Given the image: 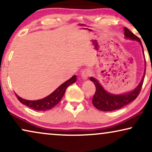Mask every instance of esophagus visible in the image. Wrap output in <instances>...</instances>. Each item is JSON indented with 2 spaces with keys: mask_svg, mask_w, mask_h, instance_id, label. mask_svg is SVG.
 Here are the masks:
<instances>
[{
  "mask_svg": "<svg viewBox=\"0 0 152 152\" xmlns=\"http://www.w3.org/2000/svg\"><path fill=\"white\" fill-rule=\"evenodd\" d=\"M91 75H92V71H91V70L88 69V68L84 69L82 72V77L83 79H84V80H86V79L88 78V77H90Z\"/></svg>",
  "mask_w": 152,
  "mask_h": 152,
  "instance_id": "obj_1",
  "label": "esophagus"
}]
</instances>
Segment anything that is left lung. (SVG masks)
I'll return each instance as SVG.
<instances>
[{
	"mask_svg": "<svg viewBox=\"0 0 152 152\" xmlns=\"http://www.w3.org/2000/svg\"><path fill=\"white\" fill-rule=\"evenodd\" d=\"M124 36L126 39H132V40L138 41L142 45L140 39L138 37L136 36L134 33L131 32L128 28H124ZM143 49V48H142ZM144 53V51H143ZM145 71H146V61H145V70L143 77L138 86L132 91V92L127 93L126 94L122 95H113L107 93L103 87L101 86L98 81L95 78L91 77V81L94 83L95 86V93L93 97L92 103L96 109L102 111H112L115 110L121 109L124 106L127 105L128 104L134 101L136 97L138 96L141 88H142L143 81H144Z\"/></svg>",
	"mask_w": 152,
	"mask_h": 152,
	"instance_id": "8db88e82",
	"label": "left lung"
}]
</instances>
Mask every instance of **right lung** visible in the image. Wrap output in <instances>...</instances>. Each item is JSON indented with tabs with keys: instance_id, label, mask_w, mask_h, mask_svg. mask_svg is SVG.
Wrapping results in <instances>:
<instances>
[{
	"instance_id": "1",
	"label": "right lung",
	"mask_w": 152,
	"mask_h": 152,
	"mask_svg": "<svg viewBox=\"0 0 152 152\" xmlns=\"http://www.w3.org/2000/svg\"><path fill=\"white\" fill-rule=\"evenodd\" d=\"M76 80V76H72L71 78L58 87L50 95H49L45 98L39 99V100H27V99H23L18 96L16 93L15 95L17 99L20 101V102H21L23 104L26 105L27 107L36 110V111H47V110L53 109L59 102L63 97L67 87L75 82Z\"/></svg>"
}]
</instances>
